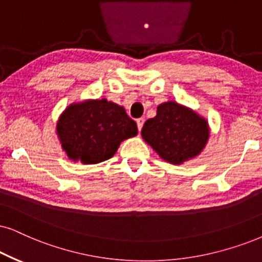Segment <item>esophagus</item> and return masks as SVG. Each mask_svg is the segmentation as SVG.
<instances>
[{"mask_svg":"<svg viewBox=\"0 0 262 262\" xmlns=\"http://www.w3.org/2000/svg\"><path fill=\"white\" fill-rule=\"evenodd\" d=\"M144 122H145V120L144 118H138L137 120V125H138V129H139V132L141 130V128H142V125H144Z\"/></svg>","mask_w":262,"mask_h":262,"instance_id":"34e87169","label":"esophagus"}]
</instances>
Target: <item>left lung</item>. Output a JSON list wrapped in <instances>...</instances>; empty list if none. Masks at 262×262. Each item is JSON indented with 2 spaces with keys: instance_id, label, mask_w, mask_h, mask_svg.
Segmentation results:
<instances>
[{
  "instance_id": "1",
  "label": "left lung",
  "mask_w": 262,
  "mask_h": 262,
  "mask_svg": "<svg viewBox=\"0 0 262 262\" xmlns=\"http://www.w3.org/2000/svg\"><path fill=\"white\" fill-rule=\"evenodd\" d=\"M141 135L162 160L183 164L203 151L209 125L196 111L168 101L158 105L157 115L145 122Z\"/></svg>"
}]
</instances>
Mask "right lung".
I'll return each instance as SVG.
<instances>
[{
  "instance_id": "obj_1",
  "label": "right lung",
  "mask_w": 262,
  "mask_h": 262,
  "mask_svg": "<svg viewBox=\"0 0 262 262\" xmlns=\"http://www.w3.org/2000/svg\"><path fill=\"white\" fill-rule=\"evenodd\" d=\"M57 134L70 160L95 164L111 158L122 141L138 134V128L124 107L97 99L66 107L59 117Z\"/></svg>"
}]
</instances>
